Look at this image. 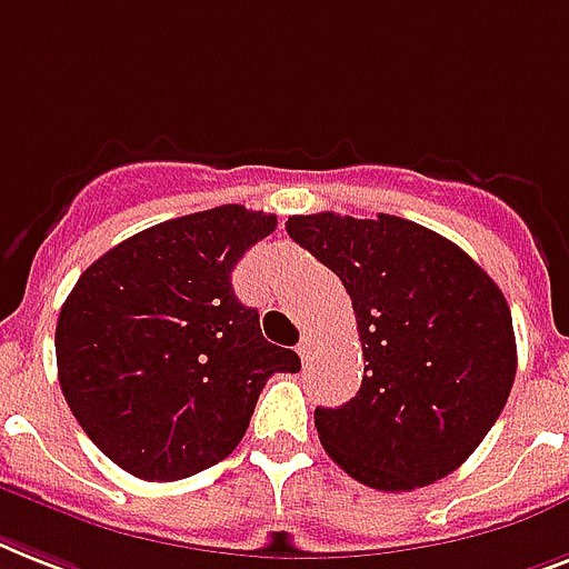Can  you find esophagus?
Returning <instances> with one entry per match:
<instances>
[{
    "label": "esophagus",
    "mask_w": 569,
    "mask_h": 569,
    "mask_svg": "<svg viewBox=\"0 0 569 569\" xmlns=\"http://www.w3.org/2000/svg\"><path fill=\"white\" fill-rule=\"evenodd\" d=\"M312 350H316V341H312V336H303V339H300V345H298V357L303 359V362H309Z\"/></svg>",
    "instance_id": "1"
}]
</instances>
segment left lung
<instances>
[{
    "mask_svg": "<svg viewBox=\"0 0 569 569\" xmlns=\"http://www.w3.org/2000/svg\"><path fill=\"white\" fill-rule=\"evenodd\" d=\"M289 237L339 274L365 377L316 409L330 459L377 491H415L459 468L509 400L517 345L506 295L450 239L400 216H292Z\"/></svg>",
    "mask_w": 569,
    "mask_h": 569,
    "instance_id": "8db88e82",
    "label": "left lung"
}]
</instances>
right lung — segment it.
Wrapping results in <instances>:
<instances>
[{
	"instance_id": "1",
	"label": "right lung",
	"mask_w": 569,
	"mask_h": 569,
	"mask_svg": "<svg viewBox=\"0 0 569 569\" xmlns=\"http://www.w3.org/2000/svg\"><path fill=\"white\" fill-rule=\"evenodd\" d=\"M277 228L242 204L160 221L101 253L63 300L60 391L90 441L149 482H174L237 450L271 373L300 371L262 339L230 283Z\"/></svg>"
}]
</instances>
